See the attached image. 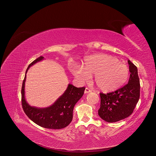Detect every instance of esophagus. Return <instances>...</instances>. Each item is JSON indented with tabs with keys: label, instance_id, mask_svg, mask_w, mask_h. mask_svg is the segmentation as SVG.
<instances>
[{
	"label": "esophagus",
	"instance_id": "34e87169",
	"mask_svg": "<svg viewBox=\"0 0 156 156\" xmlns=\"http://www.w3.org/2000/svg\"><path fill=\"white\" fill-rule=\"evenodd\" d=\"M91 92V90H90V89H89L88 87H86L85 88V90H84V93L85 94H87V93H89Z\"/></svg>",
	"mask_w": 156,
	"mask_h": 156
}]
</instances>
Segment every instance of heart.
Here are the masks:
<instances>
[{
	"mask_svg": "<svg viewBox=\"0 0 156 156\" xmlns=\"http://www.w3.org/2000/svg\"><path fill=\"white\" fill-rule=\"evenodd\" d=\"M73 76L86 81L94 74V83L102 91H115L124 86L129 77L128 66L117 58L107 54H95L86 57L81 68L72 69Z\"/></svg>",
	"mask_w": 156,
	"mask_h": 156,
	"instance_id": "heart-1",
	"label": "heart"
}]
</instances>
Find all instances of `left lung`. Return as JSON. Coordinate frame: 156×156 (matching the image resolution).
Masks as SVG:
<instances>
[{"label":"left lung","instance_id":"8db88e82","mask_svg":"<svg viewBox=\"0 0 156 156\" xmlns=\"http://www.w3.org/2000/svg\"><path fill=\"white\" fill-rule=\"evenodd\" d=\"M130 72L128 83L114 92L100 93L101 103L98 115L108 122L119 121L129 117L140 98V79L136 66L128 61Z\"/></svg>","mask_w":156,"mask_h":156}]
</instances>
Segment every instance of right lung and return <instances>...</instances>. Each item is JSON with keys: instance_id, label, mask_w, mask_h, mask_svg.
<instances>
[{"instance_id": "add662e5", "label": "right lung", "mask_w": 156, "mask_h": 156, "mask_svg": "<svg viewBox=\"0 0 156 156\" xmlns=\"http://www.w3.org/2000/svg\"><path fill=\"white\" fill-rule=\"evenodd\" d=\"M44 60L43 56L37 58L30 64L27 69L21 87V104L26 115L30 119L41 127L48 129H60L65 128L71 122L73 110L76 103L83 96L85 87H76L69 84L67 88L51 106L38 108L30 105L25 97V84L27 72L35 63Z\"/></svg>"}]
</instances>
